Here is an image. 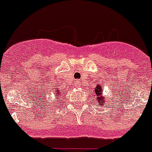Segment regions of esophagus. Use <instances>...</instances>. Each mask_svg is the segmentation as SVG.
<instances>
[{"label":"esophagus","mask_w":152,"mask_h":152,"mask_svg":"<svg viewBox=\"0 0 152 152\" xmlns=\"http://www.w3.org/2000/svg\"><path fill=\"white\" fill-rule=\"evenodd\" d=\"M78 84H79V83H78Z\"/></svg>","instance_id":"esophagus-1"}]
</instances>
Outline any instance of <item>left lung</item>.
Here are the masks:
<instances>
[{"mask_svg":"<svg viewBox=\"0 0 152 152\" xmlns=\"http://www.w3.org/2000/svg\"><path fill=\"white\" fill-rule=\"evenodd\" d=\"M94 92H95V94L97 96H98V101H99L100 103H104V98H102V87H101V85L100 86H97L95 88V89H94Z\"/></svg>","mask_w":152,"mask_h":152,"instance_id":"left-lung-1","label":"left lung"}]
</instances>
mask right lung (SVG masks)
<instances>
[{
	"mask_svg": "<svg viewBox=\"0 0 152 152\" xmlns=\"http://www.w3.org/2000/svg\"><path fill=\"white\" fill-rule=\"evenodd\" d=\"M54 93H56L57 96H58V98H59V96H60V94H61L60 91L58 90V89H55V92H54Z\"/></svg>",
	"mask_w": 152,
	"mask_h": 152,
	"instance_id": "right-lung-1",
	"label": "right lung"
}]
</instances>
